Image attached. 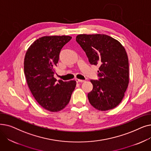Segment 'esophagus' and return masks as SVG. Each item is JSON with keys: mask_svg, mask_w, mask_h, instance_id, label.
<instances>
[{"mask_svg": "<svg viewBox=\"0 0 151 151\" xmlns=\"http://www.w3.org/2000/svg\"><path fill=\"white\" fill-rule=\"evenodd\" d=\"M75 81H76L77 83H83V82L85 81L84 80H80V79H78V78H76V79H75Z\"/></svg>", "mask_w": 151, "mask_h": 151, "instance_id": "34e87169", "label": "esophagus"}]
</instances>
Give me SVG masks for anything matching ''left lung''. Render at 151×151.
Masks as SVG:
<instances>
[{"mask_svg": "<svg viewBox=\"0 0 151 151\" xmlns=\"http://www.w3.org/2000/svg\"><path fill=\"white\" fill-rule=\"evenodd\" d=\"M76 40L91 65L99 64V80H91L88 94L91 105L100 111L114 108L121 102L129 83L127 54L117 40L105 34H80Z\"/></svg>", "mask_w": 151, "mask_h": 151, "instance_id": "left-lung-1", "label": "left lung"}]
</instances>
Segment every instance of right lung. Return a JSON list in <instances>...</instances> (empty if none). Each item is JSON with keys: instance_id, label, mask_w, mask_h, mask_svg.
Returning a JSON list of instances; mask_svg holds the SVG:
<instances>
[{"instance_id": "1", "label": "right lung", "mask_w": 151, "mask_h": 151, "mask_svg": "<svg viewBox=\"0 0 151 151\" xmlns=\"http://www.w3.org/2000/svg\"><path fill=\"white\" fill-rule=\"evenodd\" d=\"M71 37L45 36L39 38L27 50L24 70L29 88L43 108L58 112L69 103L76 82L63 81L54 77L62 47Z\"/></svg>"}]
</instances>
